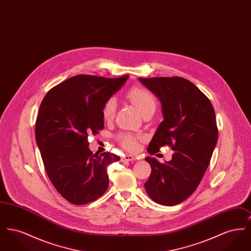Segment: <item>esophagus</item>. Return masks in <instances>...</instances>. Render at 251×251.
Wrapping results in <instances>:
<instances>
[{"mask_svg": "<svg viewBox=\"0 0 251 251\" xmlns=\"http://www.w3.org/2000/svg\"><path fill=\"white\" fill-rule=\"evenodd\" d=\"M134 159V157L132 155H124L123 157H121V162H131Z\"/></svg>", "mask_w": 251, "mask_h": 251, "instance_id": "obj_1", "label": "esophagus"}]
</instances>
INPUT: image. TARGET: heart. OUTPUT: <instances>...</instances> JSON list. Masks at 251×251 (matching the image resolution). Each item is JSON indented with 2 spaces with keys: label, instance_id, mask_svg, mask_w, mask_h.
I'll return each instance as SVG.
<instances>
[{
  "label": "heart",
  "instance_id": "1",
  "mask_svg": "<svg viewBox=\"0 0 251 251\" xmlns=\"http://www.w3.org/2000/svg\"><path fill=\"white\" fill-rule=\"evenodd\" d=\"M128 100L131 101L133 105L140 111V113L145 116L149 113H154L157 107V100L153 94L142 87H133L127 94ZM117 109V102L114 99H110L103 104L101 110V116L104 121L109 122L112 121L116 115ZM137 136L131 134V133H122L120 134V139L121 145L129 150V151H135L137 149Z\"/></svg>",
  "mask_w": 251,
  "mask_h": 251
}]
</instances>
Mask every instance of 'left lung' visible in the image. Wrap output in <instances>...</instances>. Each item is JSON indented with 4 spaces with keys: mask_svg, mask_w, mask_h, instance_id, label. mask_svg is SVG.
I'll list each match as a JSON object with an SVG mask.
<instances>
[{
    "mask_svg": "<svg viewBox=\"0 0 251 251\" xmlns=\"http://www.w3.org/2000/svg\"><path fill=\"white\" fill-rule=\"evenodd\" d=\"M162 103L160 123L148 151L155 154L170 146L174 153L165 164L155 158L145 160L151 174L145 183L156 203L172 206L188 199L199 186L217 142L215 113L210 100L190 81L181 77L139 78Z\"/></svg>",
    "mask_w": 251,
    "mask_h": 251,
    "instance_id": "obj_1",
    "label": "left lung"
}]
</instances>
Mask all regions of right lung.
I'll use <instances>...</instances> for the list:
<instances>
[{
    "instance_id": "right-lung-1",
    "label": "right lung",
    "mask_w": 251,
    "mask_h": 251,
    "mask_svg": "<svg viewBox=\"0 0 251 251\" xmlns=\"http://www.w3.org/2000/svg\"><path fill=\"white\" fill-rule=\"evenodd\" d=\"M128 77L76 75L52 87L40 104L36 144L49 179L72 204L94 201L107 190V167L120 156L93 154L87 138L103 129V104Z\"/></svg>"
}]
</instances>
